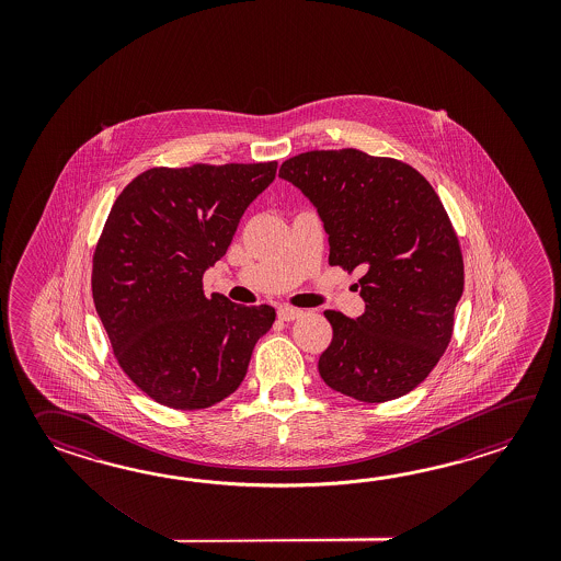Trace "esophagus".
Segmentation results:
<instances>
[{"label":"esophagus","mask_w":561,"mask_h":561,"mask_svg":"<svg viewBox=\"0 0 561 561\" xmlns=\"http://www.w3.org/2000/svg\"><path fill=\"white\" fill-rule=\"evenodd\" d=\"M298 317H302V310L300 309H293V307H280L278 309V319L280 321H297Z\"/></svg>","instance_id":"esophagus-1"}]
</instances>
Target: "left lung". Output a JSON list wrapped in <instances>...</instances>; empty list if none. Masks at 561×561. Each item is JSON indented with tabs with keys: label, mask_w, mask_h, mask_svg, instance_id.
<instances>
[{
	"label": "left lung",
	"mask_w": 561,
	"mask_h": 561,
	"mask_svg": "<svg viewBox=\"0 0 561 561\" xmlns=\"http://www.w3.org/2000/svg\"><path fill=\"white\" fill-rule=\"evenodd\" d=\"M278 176L321 216L329 263L358 278L365 312L324 310L322 381L365 403L413 391L439 363L463 295V256L437 192L417 170L355 148L293 156Z\"/></svg>",
	"instance_id": "1"
}]
</instances>
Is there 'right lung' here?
Returning a JSON list of instances; mask_svg holds the SVG:
<instances>
[{
  "label": "right lung",
  "mask_w": 561,
  "mask_h": 561,
  "mask_svg": "<svg viewBox=\"0 0 561 561\" xmlns=\"http://www.w3.org/2000/svg\"><path fill=\"white\" fill-rule=\"evenodd\" d=\"M276 162L150 168L107 215L92 268L95 312L119 367L160 405L194 411L239 389L276 312L204 295Z\"/></svg>",
  "instance_id": "obj_1"
}]
</instances>
